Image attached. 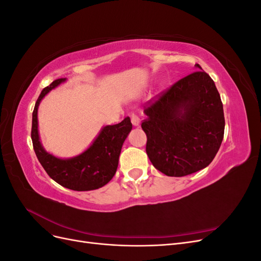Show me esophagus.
Wrapping results in <instances>:
<instances>
[{
    "mask_svg": "<svg viewBox=\"0 0 261 261\" xmlns=\"http://www.w3.org/2000/svg\"><path fill=\"white\" fill-rule=\"evenodd\" d=\"M130 121L134 126H139L140 125V117L136 113L130 114Z\"/></svg>",
    "mask_w": 261,
    "mask_h": 261,
    "instance_id": "obj_1",
    "label": "esophagus"
}]
</instances>
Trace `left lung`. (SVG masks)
<instances>
[{"label": "left lung", "mask_w": 261, "mask_h": 261, "mask_svg": "<svg viewBox=\"0 0 261 261\" xmlns=\"http://www.w3.org/2000/svg\"><path fill=\"white\" fill-rule=\"evenodd\" d=\"M196 67L202 69L199 64ZM141 128L153 167L180 177L215 159L224 135L223 105L211 77L197 70L148 101Z\"/></svg>", "instance_id": "1"}]
</instances>
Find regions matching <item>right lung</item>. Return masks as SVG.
I'll return each instance as SVG.
<instances>
[{
  "label": "right lung",
  "instance_id": "1",
  "mask_svg": "<svg viewBox=\"0 0 261 261\" xmlns=\"http://www.w3.org/2000/svg\"><path fill=\"white\" fill-rule=\"evenodd\" d=\"M65 81L60 78L41 91L33 112L31 140L39 162L53 180L73 191H93L108 184L114 176L123 143L133 126L128 116L121 123L106 126L86 151L70 159H60L46 152L39 139L38 107L46 93Z\"/></svg>",
  "mask_w": 261,
  "mask_h": 261
}]
</instances>
